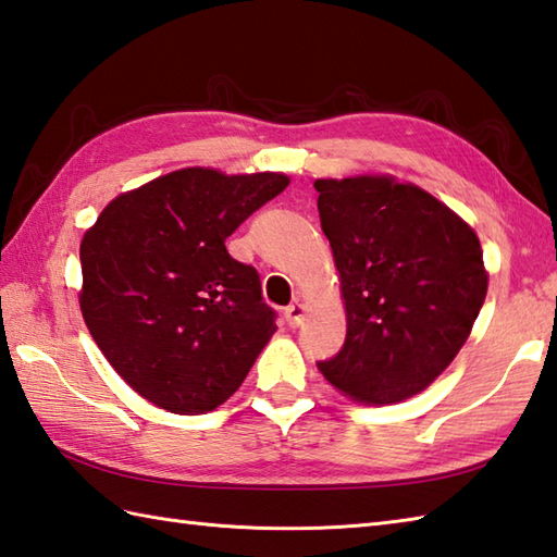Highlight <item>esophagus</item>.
<instances>
[{"mask_svg":"<svg viewBox=\"0 0 557 557\" xmlns=\"http://www.w3.org/2000/svg\"><path fill=\"white\" fill-rule=\"evenodd\" d=\"M286 322H288L293 329L300 326V324L305 322V305H302V302L295 300L293 305H288V308H286Z\"/></svg>","mask_w":557,"mask_h":557,"instance_id":"1","label":"esophagus"}]
</instances>
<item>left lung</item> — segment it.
I'll list each match as a JSON object with an SVG mask.
<instances>
[{
    "label": "left lung",
    "instance_id": "obj_1",
    "mask_svg": "<svg viewBox=\"0 0 557 557\" xmlns=\"http://www.w3.org/2000/svg\"><path fill=\"white\" fill-rule=\"evenodd\" d=\"M346 310V344L317 362L348 399L387 406L428 389L479 317L481 240L447 203L394 175L314 180Z\"/></svg>",
    "mask_w": 557,
    "mask_h": 557
}]
</instances>
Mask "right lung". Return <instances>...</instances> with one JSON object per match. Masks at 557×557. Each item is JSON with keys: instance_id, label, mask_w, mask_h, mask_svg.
Segmentation results:
<instances>
[{"instance_id": "1", "label": "right lung", "mask_w": 557, "mask_h": 557, "mask_svg": "<svg viewBox=\"0 0 557 557\" xmlns=\"http://www.w3.org/2000/svg\"><path fill=\"white\" fill-rule=\"evenodd\" d=\"M288 183L180 168L122 191L84 233V322L146 401L180 416L213 411L274 336L257 271L235 262L225 237Z\"/></svg>"}]
</instances>
